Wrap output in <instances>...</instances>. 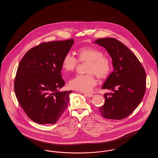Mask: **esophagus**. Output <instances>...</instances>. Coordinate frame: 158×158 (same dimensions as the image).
I'll return each mask as SVG.
<instances>
[{
    "label": "esophagus",
    "mask_w": 158,
    "mask_h": 158,
    "mask_svg": "<svg viewBox=\"0 0 158 158\" xmlns=\"http://www.w3.org/2000/svg\"><path fill=\"white\" fill-rule=\"evenodd\" d=\"M82 94H83L85 96H86V97H92L93 96H94V95L93 94H86V93H83Z\"/></svg>",
    "instance_id": "obj_1"
}]
</instances>
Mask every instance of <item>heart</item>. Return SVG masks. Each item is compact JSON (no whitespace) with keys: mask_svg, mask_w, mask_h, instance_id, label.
Returning <instances> with one entry per match:
<instances>
[{"mask_svg":"<svg viewBox=\"0 0 158 158\" xmlns=\"http://www.w3.org/2000/svg\"><path fill=\"white\" fill-rule=\"evenodd\" d=\"M76 55L77 59L71 53H66L62 60V68L66 72H70L75 69L78 62H87V74L72 78L69 83L71 89L89 92L97 85L95 76L99 79H104L109 75L111 70V61L99 48L92 46L83 47L76 51Z\"/></svg>","mask_w":158,"mask_h":158,"instance_id":"obj_1","label":"heart"}]
</instances>
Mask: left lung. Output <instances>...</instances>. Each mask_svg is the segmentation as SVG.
Returning <instances> with one entry per match:
<instances>
[{
	"label": "left lung",
	"mask_w": 158,
	"mask_h": 158,
	"mask_svg": "<svg viewBox=\"0 0 158 158\" xmlns=\"http://www.w3.org/2000/svg\"><path fill=\"white\" fill-rule=\"evenodd\" d=\"M94 43L107 50L114 68L102 86V89L113 92L104 95L105 104L100 106L99 112L107 119H123L132 113L143 99L146 72L134 53L115 38H99Z\"/></svg>",
	"instance_id": "left-lung-1"
}]
</instances>
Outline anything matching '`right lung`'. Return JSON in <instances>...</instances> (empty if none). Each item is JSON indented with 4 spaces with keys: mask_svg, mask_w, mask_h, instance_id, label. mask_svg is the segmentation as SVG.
<instances>
[{
    "mask_svg": "<svg viewBox=\"0 0 158 158\" xmlns=\"http://www.w3.org/2000/svg\"><path fill=\"white\" fill-rule=\"evenodd\" d=\"M74 40L43 43L28 50L17 69L14 83L19 104L31 120L54 124L67 108L72 90L60 92L65 84L62 60Z\"/></svg>",
    "mask_w": 158,
    "mask_h": 158,
    "instance_id": "obj_1",
    "label": "right lung"
}]
</instances>
